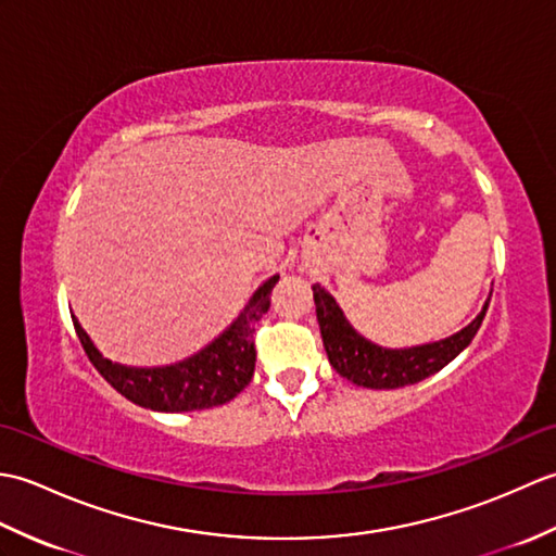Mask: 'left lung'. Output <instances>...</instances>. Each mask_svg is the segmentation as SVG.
<instances>
[{
	"label": "left lung",
	"mask_w": 556,
	"mask_h": 556,
	"mask_svg": "<svg viewBox=\"0 0 556 556\" xmlns=\"http://www.w3.org/2000/svg\"><path fill=\"white\" fill-rule=\"evenodd\" d=\"M313 299L323 344L332 368L353 384L368 389H399L440 372L473 341L490 305L488 299L476 320L452 337L410 349H384L361 337L349 325L334 296H329L320 285L313 287Z\"/></svg>",
	"instance_id": "1"
}]
</instances>
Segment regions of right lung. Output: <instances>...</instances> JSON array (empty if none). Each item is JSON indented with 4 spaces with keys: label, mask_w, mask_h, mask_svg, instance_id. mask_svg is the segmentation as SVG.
<instances>
[{
    "label": "right lung",
    "mask_w": 556,
    "mask_h": 556,
    "mask_svg": "<svg viewBox=\"0 0 556 556\" xmlns=\"http://www.w3.org/2000/svg\"><path fill=\"white\" fill-rule=\"evenodd\" d=\"M277 281V275L269 277L253 293L241 315L212 344L198 351L195 356L164 365V368H128V365L112 363L96 349L76 317H74L76 334L90 363L122 396L138 406L162 413L203 410L227 404L253 380V325L269 311V296Z\"/></svg>",
    "instance_id": "add662e5"
}]
</instances>
